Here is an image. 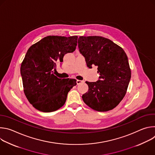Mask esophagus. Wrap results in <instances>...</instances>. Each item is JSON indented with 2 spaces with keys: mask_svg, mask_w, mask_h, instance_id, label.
Wrapping results in <instances>:
<instances>
[{
  "mask_svg": "<svg viewBox=\"0 0 155 155\" xmlns=\"http://www.w3.org/2000/svg\"><path fill=\"white\" fill-rule=\"evenodd\" d=\"M83 83H84V81H83V80H77V84H80Z\"/></svg>",
  "mask_w": 155,
  "mask_h": 155,
  "instance_id": "esophagus-1",
  "label": "esophagus"
}]
</instances>
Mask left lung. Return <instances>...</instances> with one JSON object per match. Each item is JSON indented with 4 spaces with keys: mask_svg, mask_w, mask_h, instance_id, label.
<instances>
[{
    "mask_svg": "<svg viewBox=\"0 0 155 155\" xmlns=\"http://www.w3.org/2000/svg\"><path fill=\"white\" fill-rule=\"evenodd\" d=\"M78 44L87 68L97 65L100 75L96 82L86 81L88 91L82 96L84 102L98 112L114 109L124 98L131 77L126 53L112 40L100 36H80Z\"/></svg>",
    "mask_w": 155,
    "mask_h": 155,
    "instance_id": "left-lung-1",
    "label": "left lung"
}]
</instances>
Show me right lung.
Masks as SVG:
<instances>
[{
    "instance_id": "add662e5",
    "label": "right lung",
    "mask_w": 155,
    "mask_h": 155,
    "mask_svg": "<svg viewBox=\"0 0 155 155\" xmlns=\"http://www.w3.org/2000/svg\"><path fill=\"white\" fill-rule=\"evenodd\" d=\"M77 38L49 35L28 49L21 65V75L26 97L39 111L51 112L60 108L77 84L75 79L58 78L53 71L65 54L75 50Z\"/></svg>"
}]
</instances>
